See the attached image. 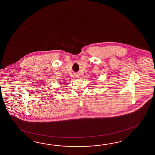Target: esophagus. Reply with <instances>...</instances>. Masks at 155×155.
I'll list each match as a JSON object with an SVG mask.
<instances>
[{
    "label": "esophagus",
    "mask_w": 155,
    "mask_h": 155,
    "mask_svg": "<svg viewBox=\"0 0 155 155\" xmlns=\"http://www.w3.org/2000/svg\"><path fill=\"white\" fill-rule=\"evenodd\" d=\"M75 76H76V77H77V78H80V75L79 74H76Z\"/></svg>",
    "instance_id": "1"
}]
</instances>
